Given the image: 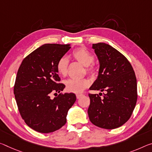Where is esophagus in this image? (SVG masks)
I'll return each instance as SVG.
<instances>
[{
	"instance_id": "1",
	"label": "esophagus",
	"mask_w": 152,
	"mask_h": 152,
	"mask_svg": "<svg viewBox=\"0 0 152 152\" xmlns=\"http://www.w3.org/2000/svg\"><path fill=\"white\" fill-rule=\"evenodd\" d=\"M83 95L82 94H76V98L77 99H80L81 97H83Z\"/></svg>"
}]
</instances>
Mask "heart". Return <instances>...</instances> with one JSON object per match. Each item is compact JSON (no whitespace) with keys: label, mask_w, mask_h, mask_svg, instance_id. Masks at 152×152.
<instances>
[{"label":"heart","mask_w":152,"mask_h":152,"mask_svg":"<svg viewBox=\"0 0 152 152\" xmlns=\"http://www.w3.org/2000/svg\"><path fill=\"white\" fill-rule=\"evenodd\" d=\"M73 58L86 67V71L89 74H93L95 72V66L92 64L94 61V56L85 48H78L72 53ZM69 60L66 57H61L56 64V68L58 73L61 76H66L68 70ZM65 85L67 91L69 93H80L84 89L88 87L89 82L86 79L76 80L68 79L65 81Z\"/></svg>","instance_id":"obj_1"}]
</instances>
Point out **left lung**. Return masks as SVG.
Here are the masks:
<instances>
[{"label":"left lung","mask_w":152,"mask_h":152,"mask_svg":"<svg viewBox=\"0 0 152 152\" xmlns=\"http://www.w3.org/2000/svg\"><path fill=\"white\" fill-rule=\"evenodd\" d=\"M92 48L100 66L97 80L89 89L106 93L102 98L98 94H88L89 120L102 129L118 128L128 121L136 105L135 74L129 60L112 46L99 42Z\"/></svg>","instance_id":"left-lung-1"}]
</instances>
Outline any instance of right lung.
I'll return each instance as SVG.
<instances>
[{
	"label": "right lung",
	"instance_id": "obj_1",
	"mask_svg": "<svg viewBox=\"0 0 152 152\" xmlns=\"http://www.w3.org/2000/svg\"><path fill=\"white\" fill-rule=\"evenodd\" d=\"M70 48V45H43L25 57L19 67L13 89L16 103L21 118L36 131L49 133L61 128L76 102L72 93L50 98L66 86L59 83L56 64Z\"/></svg>",
	"mask_w": 152,
	"mask_h": 152
}]
</instances>
